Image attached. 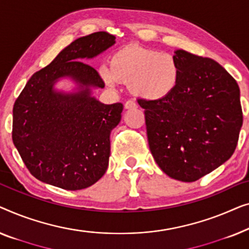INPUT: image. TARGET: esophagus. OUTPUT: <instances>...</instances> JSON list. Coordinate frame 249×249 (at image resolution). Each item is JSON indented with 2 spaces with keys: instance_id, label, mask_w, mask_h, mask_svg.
<instances>
[{
  "instance_id": "esophagus-1",
  "label": "esophagus",
  "mask_w": 249,
  "mask_h": 249,
  "mask_svg": "<svg viewBox=\"0 0 249 249\" xmlns=\"http://www.w3.org/2000/svg\"><path fill=\"white\" fill-rule=\"evenodd\" d=\"M124 107H125V109H132V108L136 107V104L134 103V101L128 100V101H126V103H125Z\"/></svg>"
}]
</instances>
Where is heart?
Wrapping results in <instances>:
<instances>
[{"instance_id":"1","label":"heart","mask_w":249,"mask_h":249,"mask_svg":"<svg viewBox=\"0 0 249 249\" xmlns=\"http://www.w3.org/2000/svg\"><path fill=\"white\" fill-rule=\"evenodd\" d=\"M99 75L108 88H117L120 81L129 82L135 97L155 101L169 96L176 89L180 66L173 54L127 45L111 55L109 66H100Z\"/></svg>"}]
</instances>
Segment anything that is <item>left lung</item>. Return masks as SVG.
Masks as SVG:
<instances>
[{
	"mask_svg": "<svg viewBox=\"0 0 249 249\" xmlns=\"http://www.w3.org/2000/svg\"><path fill=\"white\" fill-rule=\"evenodd\" d=\"M179 82L160 100L140 99L149 146L161 170L195 181L228 160L243 126L240 90L218 62L176 50Z\"/></svg>",
	"mask_w": 249,
	"mask_h": 249,
	"instance_id": "1",
	"label": "left lung"
}]
</instances>
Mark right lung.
Segmentation results:
<instances>
[{
  "mask_svg": "<svg viewBox=\"0 0 249 249\" xmlns=\"http://www.w3.org/2000/svg\"><path fill=\"white\" fill-rule=\"evenodd\" d=\"M115 39L106 31L75 39L31 76L16 100L13 143L30 174L43 183L78 191L106 173L110 132L121 122L123 105H105L92 96L105 83L85 59L104 53ZM63 78L76 88L56 89Z\"/></svg>",
  "mask_w": 249,
  "mask_h": 249,
  "instance_id": "obj_1",
  "label": "right lung"
}]
</instances>
